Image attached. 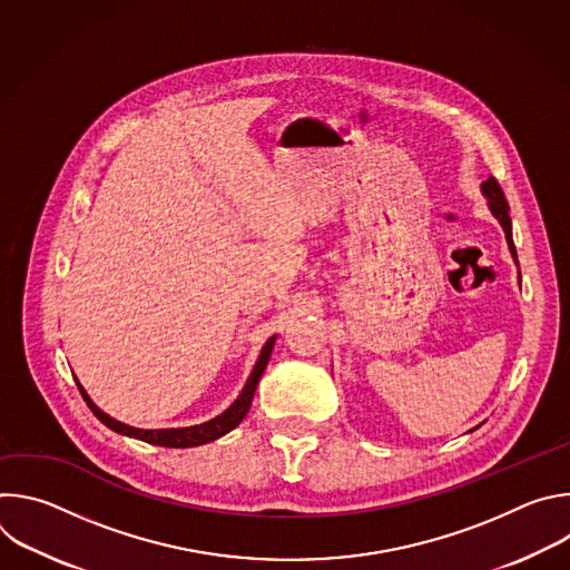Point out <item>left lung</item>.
<instances>
[{"label":"left lung","instance_id":"1","mask_svg":"<svg viewBox=\"0 0 570 570\" xmlns=\"http://www.w3.org/2000/svg\"><path fill=\"white\" fill-rule=\"evenodd\" d=\"M482 194H484V198H487V205H490V209H492V214L497 216V220L501 223V227H503V232H505V238H508V246H510V253H512V257H514V262H517V266H519V259H517V248H514V238H512V218H510V205H508V200H505V194H503V189H501V185L497 183V178H487L484 183H482ZM519 279H521V275H519Z\"/></svg>","mask_w":570,"mask_h":570}]
</instances>
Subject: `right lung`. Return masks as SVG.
<instances>
[{"mask_svg": "<svg viewBox=\"0 0 570 570\" xmlns=\"http://www.w3.org/2000/svg\"><path fill=\"white\" fill-rule=\"evenodd\" d=\"M275 338H268V343L264 345L246 385H243L240 394L236 396V401L229 405V409L225 413H220L218 417L205 422V424H198V426H187V429H155V431H148V429H135V426H128V424H121L117 420H112L110 415H106L99 405L88 396V392L83 390V385L78 383L76 379V385L80 390V394H83V399L88 401L90 411L95 413V417L106 424L110 431L115 433H121V435H128V438H135V440H141V442H148V444H155V446H169V449H189V446H200V444H207V442H214L218 438H223L225 433H229L234 426H238L243 422V417L248 415L250 411V403H253V396H255V390L259 385V379L271 361V354H273V345H275Z\"/></svg>", "mask_w": 570, "mask_h": 570, "instance_id": "right-lung-1", "label": "right lung"}]
</instances>
